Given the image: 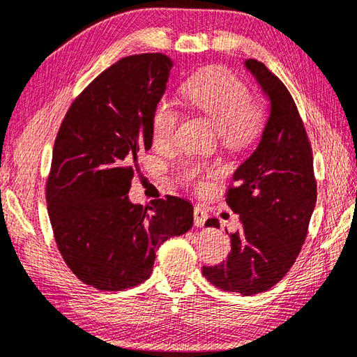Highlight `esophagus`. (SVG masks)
Here are the masks:
<instances>
[{"mask_svg":"<svg viewBox=\"0 0 357 357\" xmlns=\"http://www.w3.org/2000/svg\"><path fill=\"white\" fill-rule=\"evenodd\" d=\"M193 220H195V226L197 227H202L206 225V220H207V212L204 208L197 206L193 208Z\"/></svg>","mask_w":357,"mask_h":357,"instance_id":"esophagus-1","label":"esophagus"}]
</instances>
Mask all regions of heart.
I'll use <instances>...</instances> for the list:
<instances>
[{
    "mask_svg": "<svg viewBox=\"0 0 357 357\" xmlns=\"http://www.w3.org/2000/svg\"><path fill=\"white\" fill-rule=\"evenodd\" d=\"M183 94L192 108L211 119L218 127L221 145L230 151L252 149L264 130V114L252 102L244 82L225 68H207L193 74L183 85ZM181 122V111L172 99H160L153 116V137L156 144H170ZM212 173L215 170H211ZM202 167L188 164L183 181L201 185Z\"/></svg>",
    "mask_w": 357,
    "mask_h": 357,
    "instance_id": "heart-1",
    "label": "heart"
}]
</instances>
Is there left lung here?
<instances>
[{"label":"left lung","mask_w":357,"mask_h":357,"mask_svg":"<svg viewBox=\"0 0 357 357\" xmlns=\"http://www.w3.org/2000/svg\"><path fill=\"white\" fill-rule=\"evenodd\" d=\"M246 68L271 100V114L257 150L234 173L227 206L240 215L241 227L230 234V254L218 266H202L216 288L254 296L288 274L302 249L317 183L312 150L303 121L288 88L261 61ZM206 226L220 227L216 218Z\"/></svg>","instance_id":"1"}]
</instances>
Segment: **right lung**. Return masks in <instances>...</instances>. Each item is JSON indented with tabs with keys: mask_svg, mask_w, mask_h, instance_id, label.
<instances>
[{
	"mask_svg": "<svg viewBox=\"0 0 357 357\" xmlns=\"http://www.w3.org/2000/svg\"><path fill=\"white\" fill-rule=\"evenodd\" d=\"M172 66L159 52L116 61L77 96L55 137L46 181L54 238L73 274L100 291L145 282L160 244L193 226L187 199H128Z\"/></svg>",
	"mask_w": 357,
	"mask_h": 357,
	"instance_id": "1",
	"label": "right lung"
}]
</instances>
